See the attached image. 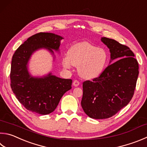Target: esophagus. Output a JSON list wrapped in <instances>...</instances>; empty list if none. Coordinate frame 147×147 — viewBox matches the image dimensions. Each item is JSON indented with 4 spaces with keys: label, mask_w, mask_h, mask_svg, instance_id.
Instances as JSON below:
<instances>
[{
    "label": "esophagus",
    "mask_w": 147,
    "mask_h": 147,
    "mask_svg": "<svg viewBox=\"0 0 147 147\" xmlns=\"http://www.w3.org/2000/svg\"><path fill=\"white\" fill-rule=\"evenodd\" d=\"M73 85L74 87H77V86H78V85H80V82L79 81H78V80H74L73 81Z\"/></svg>",
    "instance_id": "esophagus-1"
}]
</instances>
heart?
<instances>
[{
  "label": "heart",
  "mask_w": 147,
  "mask_h": 147,
  "mask_svg": "<svg viewBox=\"0 0 147 147\" xmlns=\"http://www.w3.org/2000/svg\"><path fill=\"white\" fill-rule=\"evenodd\" d=\"M109 62L107 52L103 48L87 42L73 45L68 51L67 57L63 58V67L69 69L71 65L78 67L80 76L87 80L99 77Z\"/></svg>",
  "instance_id": "b5f03b06"
}]
</instances>
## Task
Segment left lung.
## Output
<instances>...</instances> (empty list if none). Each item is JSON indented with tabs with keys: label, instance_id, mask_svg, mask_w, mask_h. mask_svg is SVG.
Masks as SVG:
<instances>
[{
	"label": "left lung",
	"instance_id": "8db88e82",
	"mask_svg": "<svg viewBox=\"0 0 147 147\" xmlns=\"http://www.w3.org/2000/svg\"><path fill=\"white\" fill-rule=\"evenodd\" d=\"M101 41L116 62L107 67L92 81L83 82L81 105L85 113L94 119L115 115L133 97L139 74V65L130 48L115 40L103 37Z\"/></svg>",
	"mask_w": 147,
	"mask_h": 147
}]
</instances>
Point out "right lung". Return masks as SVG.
Wrapping results in <instances>:
<instances>
[{"mask_svg":"<svg viewBox=\"0 0 147 147\" xmlns=\"http://www.w3.org/2000/svg\"><path fill=\"white\" fill-rule=\"evenodd\" d=\"M63 38L51 33L31 36L15 51L11 66V88L18 101L33 113L46 115L55 110L64 93L71 89L72 80L62 79L49 74L44 78H33L27 64L34 51L45 47L53 53L58 50Z\"/></svg>","mask_w":147,"mask_h":147,"instance_id":"add662e5","label":"right lung"}]
</instances>
